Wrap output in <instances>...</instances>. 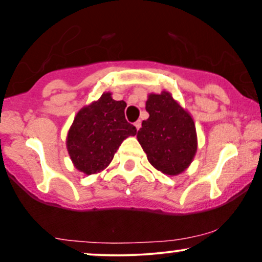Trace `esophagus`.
<instances>
[{"label": "esophagus", "mask_w": 262, "mask_h": 262, "mask_svg": "<svg viewBox=\"0 0 262 262\" xmlns=\"http://www.w3.org/2000/svg\"><path fill=\"white\" fill-rule=\"evenodd\" d=\"M134 127L137 128V130H139L140 127H141V122H140V121H137V122H135V123H134Z\"/></svg>", "instance_id": "obj_1"}]
</instances>
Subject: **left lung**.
Masks as SVG:
<instances>
[{
    "instance_id": "8db88e82",
    "label": "left lung",
    "mask_w": 262,
    "mask_h": 262,
    "mask_svg": "<svg viewBox=\"0 0 262 262\" xmlns=\"http://www.w3.org/2000/svg\"><path fill=\"white\" fill-rule=\"evenodd\" d=\"M149 118L141 123L137 138L150 164L167 176L182 173L197 151L193 118L169 91L149 93Z\"/></svg>"
}]
</instances>
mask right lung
<instances>
[{
    "label": "right lung",
    "instance_id": "1",
    "mask_svg": "<svg viewBox=\"0 0 262 262\" xmlns=\"http://www.w3.org/2000/svg\"><path fill=\"white\" fill-rule=\"evenodd\" d=\"M124 101H116L103 92L97 101L82 107L75 116L66 137V148L74 166L85 175L103 171L122 141L137 134L127 122Z\"/></svg>",
    "mask_w": 262,
    "mask_h": 262
}]
</instances>
